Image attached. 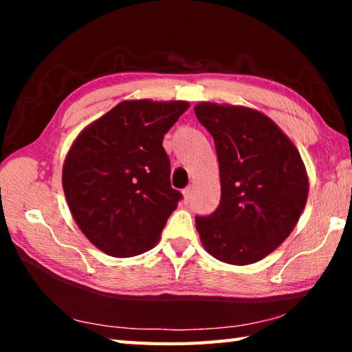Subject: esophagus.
Instances as JSON below:
<instances>
[{
	"instance_id": "1",
	"label": "esophagus",
	"mask_w": 352,
	"mask_h": 352,
	"mask_svg": "<svg viewBox=\"0 0 352 352\" xmlns=\"http://www.w3.org/2000/svg\"><path fill=\"white\" fill-rule=\"evenodd\" d=\"M182 195H183V201H184V204H189V201H190V197H192V188H186V189H183Z\"/></svg>"
}]
</instances>
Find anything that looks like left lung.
Returning a JSON list of instances; mask_svg holds the SVG:
<instances>
[{"label":"left lung","mask_w":352,"mask_h":352,"mask_svg":"<svg viewBox=\"0 0 352 352\" xmlns=\"http://www.w3.org/2000/svg\"><path fill=\"white\" fill-rule=\"evenodd\" d=\"M194 113L212 135L220 204L195 217L201 245L231 265L254 264L281 245L305 210L309 177L294 142L264 113L199 102Z\"/></svg>","instance_id":"8db88e82"}]
</instances>
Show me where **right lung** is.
<instances>
[{
	"label": "right lung",
	"instance_id": "obj_1",
	"mask_svg": "<svg viewBox=\"0 0 352 352\" xmlns=\"http://www.w3.org/2000/svg\"><path fill=\"white\" fill-rule=\"evenodd\" d=\"M186 100H122L82 130L65 157L63 192L94 247L132 258L157 245L182 194L163 138Z\"/></svg>",
	"mask_w": 352,
	"mask_h": 352
}]
</instances>
